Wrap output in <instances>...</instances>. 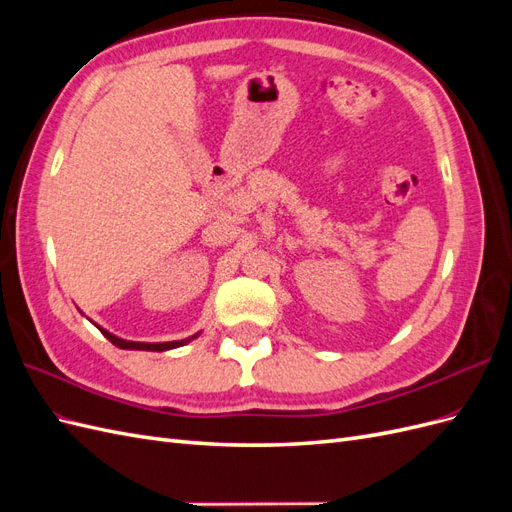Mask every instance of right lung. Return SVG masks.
Returning <instances> with one entry per match:
<instances>
[{"label":"right lung","mask_w":512,"mask_h":512,"mask_svg":"<svg viewBox=\"0 0 512 512\" xmlns=\"http://www.w3.org/2000/svg\"><path fill=\"white\" fill-rule=\"evenodd\" d=\"M102 331V335L108 339V342L115 344L117 348H123V350H151V352H164V350H173V348H179L183 344H188L190 339H194L196 335L188 337V339H181V342H160V344H147V342H128V339H121L113 333H108L106 329L98 327Z\"/></svg>","instance_id":"1"}]
</instances>
